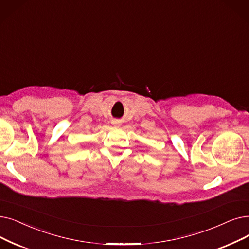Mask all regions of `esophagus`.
I'll return each instance as SVG.
<instances>
[{
	"label": "esophagus",
	"instance_id": "1",
	"mask_svg": "<svg viewBox=\"0 0 249 249\" xmlns=\"http://www.w3.org/2000/svg\"><path fill=\"white\" fill-rule=\"evenodd\" d=\"M113 124H117V122H113Z\"/></svg>",
	"mask_w": 249,
	"mask_h": 249
}]
</instances>
